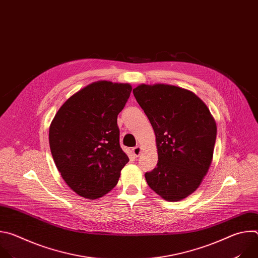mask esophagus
<instances>
[{
    "instance_id": "34e87169",
    "label": "esophagus",
    "mask_w": 258,
    "mask_h": 258,
    "mask_svg": "<svg viewBox=\"0 0 258 258\" xmlns=\"http://www.w3.org/2000/svg\"><path fill=\"white\" fill-rule=\"evenodd\" d=\"M133 153H134V155L136 156V157H138L141 153H142V148L140 146H136V147H134L133 148Z\"/></svg>"
}]
</instances>
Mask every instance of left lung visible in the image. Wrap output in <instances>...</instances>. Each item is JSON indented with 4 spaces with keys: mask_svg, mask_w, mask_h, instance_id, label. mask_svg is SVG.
Masks as SVG:
<instances>
[{
    "mask_svg": "<svg viewBox=\"0 0 258 258\" xmlns=\"http://www.w3.org/2000/svg\"><path fill=\"white\" fill-rule=\"evenodd\" d=\"M134 96L156 136L157 166L145 177L167 201H179L197 190L212 161L216 123L204 102L175 86L140 85Z\"/></svg>",
    "mask_w": 258,
    "mask_h": 258,
    "instance_id": "1",
    "label": "left lung"
}]
</instances>
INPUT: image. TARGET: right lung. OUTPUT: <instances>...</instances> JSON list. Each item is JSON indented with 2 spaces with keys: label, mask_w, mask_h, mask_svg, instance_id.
<instances>
[{
  "label": "right lung",
  "mask_w": 258,
  "mask_h": 258,
  "mask_svg": "<svg viewBox=\"0 0 258 258\" xmlns=\"http://www.w3.org/2000/svg\"><path fill=\"white\" fill-rule=\"evenodd\" d=\"M131 92L128 84L95 82L67 99L51 122L54 162L70 189L84 198L111 191L130 160L119 145L117 115Z\"/></svg>",
  "instance_id": "add662e5"
}]
</instances>
